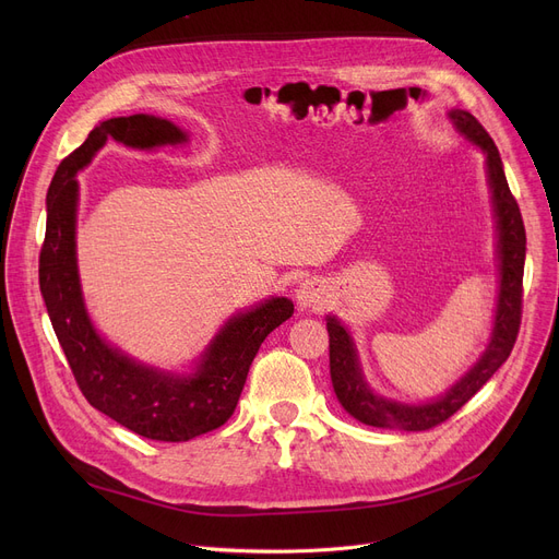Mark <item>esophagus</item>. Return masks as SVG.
Returning a JSON list of instances; mask_svg holds the SVG:
<instances>
[{"instance_id": "34e87169", "label": "esophagus", "mask_w": 559, "mask_h": 559, "mask_svg": "<svg viewBox=\"0 0 559 559\" xmlns=\"http://www.w3.org/2000/svg\"><path fill=\"white\" fill-rule=\"evenodd\" d=\"M326 301H329V289L321 278H306L297 287V306L301 310H319L326 306Z\"/></svg>"}]
</instances>
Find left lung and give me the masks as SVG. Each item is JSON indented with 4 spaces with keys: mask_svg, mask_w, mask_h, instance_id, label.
<instances>
[{
    "mask_svg": "<svg viewBox=\"0 0 559 559\" xmlns=\"http://www.w3.org/2000/svg\"><path fill=\"white\" fill-rule=\"evenodd\" d=\"M453 129L476 144L485 154V171L491 192V209L496 219V258H498V299L493 310V329L483 356L472 365L455 385L442 396L424 403H403L376 394L365 380L358 348L348 329L333 314L326 317L331 340V380L340 405L360 424L390 430H430L453 417L457 409L472 399L487 380L498 371L510 354L521 324V297H523V262H525V228L519 203L510 192L501 154L493 140L483 129L476 117L451 108L447 112Z\"/></svg>",
    "mask_w": 559,
    "mask_h": 559,
    "instance_id": "8db88e82",
    "label": "left lung"
}]
</instances>
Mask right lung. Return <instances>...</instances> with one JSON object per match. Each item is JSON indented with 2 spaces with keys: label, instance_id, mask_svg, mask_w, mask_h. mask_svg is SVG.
<instances>
[{
  "label": "right lung",
  "instance_id": "right-lung-1",
  "mask_svg": "<svg viewBox=\"0 0 559 559\" xmlns=\"http://www.w3.org/2000/svg\"><path fill=\"white\" fill-rule=\"evenodd\" d=\"M108 138L133 150L188 142L183 129L144 112L110 117L91 131L79 150L58 165L47 192L40 292L53 333L87 403L146 439L188 442L230 419L260 344L292 317L295 304L287 297H272L233 314L188 373L150 367L110 346L85 310L76 264V174Z\"/></svg>",
  "mask_w": 559,
  "mask_h": 559
}]
</instances>
